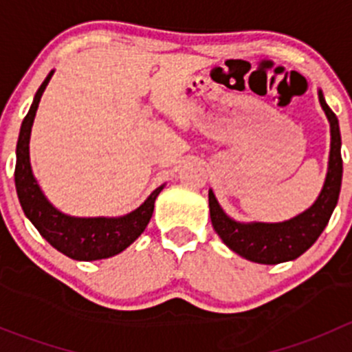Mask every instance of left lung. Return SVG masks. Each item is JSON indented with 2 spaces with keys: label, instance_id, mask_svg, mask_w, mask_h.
<instances>
[{
  "label": "left lung",
  "instance_id": "1",
  "mask_svg": "<svg viewBox=\"0 0 352 352\" xmlns=\"http://www.w3.org/2000/svg\"><path fill=\"white\" fill-rule=\"evenodd\" d=\"M318 100L330 122L329 170L320 196L307 211L283 223H240L223 211L212 190H209L212 228L226 247L247 261L257 264H281L294 261L317 242L332 216L342 182L340 131L339 120L325 102L322 90H318Z\"/></svg>",
  "mask_w": 352,
  "mask_h": 352
}]
</instances>
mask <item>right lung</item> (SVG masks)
<instances>
[{
  "mask_svg": "<svg viewBox=\"0 0 352 352\" xmlns=\"http://www.w3.org/2000/svg\"><path fill=\"white\" fill-rule=\"evenodd\" d=\"M52 73L54 71L47 74L44 83L35 94L34 104L20 127L15 165L16 194H19L25 216L56 250L74 261L109 258L120 254L144 232L153 214L155 199L162 192L163 186L155 189L140 208L120 218H74V216H67L58 211L45 199L32 173L28 143H30L32 124H34L38 102Z\"/></svg>",
  "mask_w": 352,
  "mask_h": 352,
  "instance_id": "add662e5",
  "label": "right lung"
}]
</instances>
